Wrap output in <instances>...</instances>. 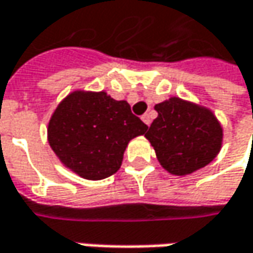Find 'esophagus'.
Listing matches in <instances>:
<instances>
[{"label": "esophagus", "mask_w": 253, "mask_h": 253, "mask_svg": "<svg viewBox=\"0 0 253 253\" xmlns=\"http://www.w3.org/2000/svg\"><path fill=\"white\" fill-rule=\"evenodd\" d=\"M141 120H143V122H144L147 126H150V125H151V117H150V115H148V113L141 116Z\"/></svg>", "instance_id": "obj_1"}]
</instances>
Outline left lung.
<instances>
[{
    "label": "left lung",
    "mask_w": 253,
    "mask_h": 253,
    "mask_svg": "<svg viewBox=\"0 0 253 253\" xmlns=\"http://www.w3.org/2000/svg\"><path fill=\"white\" fill-rule=\"evenodd\" d=\"M157 119L146 137L160 164L174 175H187L210 164L222 146V127L207 107L170 97L154 106Z\"/></svg>",
    "instance_id": "8db88e82"
}]
</instances>
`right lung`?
Returning <instances> with one entry per match:
<instances>
[{"instance_id": "right-lung-1", "label": "right lung", "mask_w": 253, "mask_h": 253, "mask_svg": "<svg viewBox=\"0 0 253 253\" xmlns=\"http://www.w3.org/2000/svg\"><path fill=\"white\" fill-rule=\"evenodd\" d=\"M147 128L126 100L106 92L75 90L50 117L48 141L65 167L96 181L120 169L128 141Z\"/></svg>"}]
</instances>
